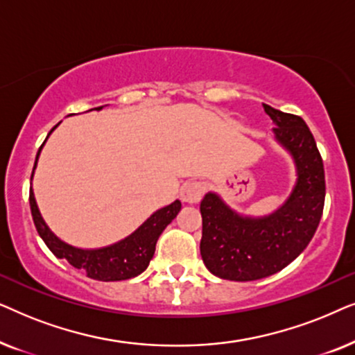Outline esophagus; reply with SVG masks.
<instances>
[{
  "label": "esophagus",
  "instance_id": "esophagus-1",
  "mask_svg": "<svg viewBox=\"0 0 355 355\" xmlns=\"http://www.w3.org/2000/svg\"><path fill=\"white\" fill-rule=\"evenodd\" d=\"M181 200L186 203H197L200 202L203 196V184L198 181H189L181 187Z\"/></svg>",
  "mask_w": 355,
  "mask_h": 355
}]
</instances>
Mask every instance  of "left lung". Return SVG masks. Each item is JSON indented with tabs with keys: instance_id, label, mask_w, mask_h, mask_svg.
Listing matches in <instances>:
<instances>
[{
	"instance_id": "8db88e82",
	"label": "left lung",
	"mask_w": 355,
	"mask_h": 355,
	"mask_svg": "<svg viewBox=\"0 0 355 355\" xmlns=\"http://www.w3.org/2000/svg\"><path fill=\"white\" fill-rule=\"evenodd\" d=\"M275 139L294 159L295 186L266 216H244L215 192L200 203V255L210 273L230 281H255L278 273L302 254L317 231L324 205L323 159L300 116L263 105Z\"/></svg>"
}]
</instances>
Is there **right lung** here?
I'll return each mask as SVG.
<instances>
[{
	"mask_svg": "<svg viewBox=\"0 0 355 355\" xmlns=\"http://www.w3.org/2000/svg\"><path fill=\"white\" fill-rule=\"evenodd\" d=\"M101 108H103V106H98V108L94 110ZM58 125H60V123L50 130V134L58 128ZM40 150H38L37 153V159L38 155H40ZM35 166H33V169H35ZM28 202H31L32 218L33 223H35L38 234H40L48 249L53 252V255L58 257V259H66L74 268L84 270L89 278L96 281H123L134 278V276H137L142 273V271L147 270L150 260L153 259L155 245H157L159 234H162L164 227L176 218L179 210H181V202L176 200L173 202L171 205L163 207L155 211L147 221L142 223V225H140L132 234L125 237V239L116 242V244L100 247V249H79V247L66 244L64 241H61L60 237L46 226V223L42 218L40 210H38L37 207L32 187L31 196H28Z\"/></svg>",
	"mask_w": 355,
	"mask_h": 355,
	"instance_id": "right-lung-1",
	"label": "right lung"
}]
</instances>
